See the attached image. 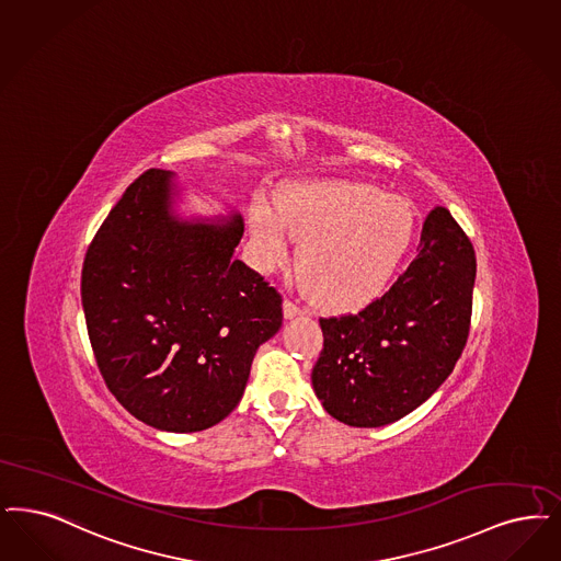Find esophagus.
Returning a JSON list of instances; mask_svg holds the SVG:
<instances>
[{
    "instance_id": "esophagus-1",
    "label": "esophagus",
    "mask_w": 561,
    "mask_h": 561,
    "mask_svg": "<svg viewBox=\"0 0 561 561\" xmlns=\"http://www.w3.org/2000/svg\"><path fill=\"white\" fill-rule=\"evenodd\" d=\"M300 313H302V307H298L294 300H286V302H284V314H286L288 319Z\"/></svg>"
}]
</instances>
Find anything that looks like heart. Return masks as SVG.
I'll return each instance as SVG.
<instances>
[{"label": "heart", "instance_id": "b5f03b06", "mask_svg": "<svg viewBox=\"0 0 561 561\" xmlns=\"http://www.w3.org/2000/svg\"><path fill=\"white\" fill-rule=\"evenodd\" d=\"M288 229L305 240L298 270L314 305L351 311L388 284L411 242L413 213L367 183H307L286 194L279 215L265 206L254 213V236L270 259L288 247Z\"/></svg>", "mask_w": 561, "mask_h": 561}]
</instances>
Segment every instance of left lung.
Returning <instances> with one entry per match:
<instances>
[{
  "label": "left lung",
  "mask_w": 561,
  "mask_h": 561,
  "mask_svg": "<svg viewBox=\"0 0 561 561\" xmlns=\"http://www.w3.org/2000/svg\"><path fill=\"white\" fill-rule=\"evenodd\" d=\"M476 252L445 206L427 213L417 254L359 313L321 317L314 392L348 426L392 424L427 401L470 336Z\"/></svg>",
  "instance_id": "obj_1"
}]
</instances>
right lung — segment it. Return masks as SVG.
I'll use <instances>...</instances> for the list:
<instances>
[{"mask_svg":"<svg viewBox=\"0 0 561 561\" xmlns=\"http://www.w3.org/2000/svg\"><path fill=\"white\" fill-rule=\"evenodd\" d=\"M171 173L148 169L95 231L81 271L93 357L131 415L167 432L219 424L256 348L282 328V294L233 259L244 224H180Z\"/></svg>","mask_w":561,"mask_h":561,"instance_id":"right-lung-1","label":"right lung"}]
</instances>
